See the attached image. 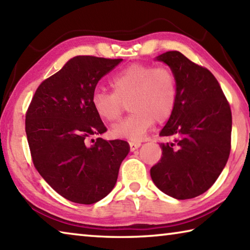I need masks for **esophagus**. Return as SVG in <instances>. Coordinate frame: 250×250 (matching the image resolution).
Returning a JSON list of instances; mask_svg holds the SVG:
<instances>
[{
	"instance_id": "esophagus-1",
	"label": "esophagus",
	"mask_w": 250,
	"mask_h": 250,
	"mask_svg": "<svg viewBox=\"0 0 250 250\" xmlns=\"http://www.w3.org/2000/svg\"><path fill=\"white\" fill-rule=\"evenodd\" d=\"M129 146H130V150L131 151H135L137 149H139L141 146L140 142H135V141H131L129 142Z\"/></svg>"
}]
</instances>
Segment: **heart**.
Masks as SVG:
<instances>
[{
	"label": "heart",
	"instance_id": "heart-1",
	"mask_svg": "<svg viewBox=\"0 0 250 250\" xmlns=\"http://www.w3.org/2000/svg\"><path fill=\"white\" fill-rule=\"evenodd\" d=\"M110 86L113 92L97 89L92 94L91 104L97 116L107 122L117 121L125 103L132 111L112 125L110 133L113 138L140 140L154 120L162 124L175 109L177 82L168 67L134 62L113 76Z\"/></svg>",
	"mask_w": 250,
	"mask_h": 250
}]
</instances>
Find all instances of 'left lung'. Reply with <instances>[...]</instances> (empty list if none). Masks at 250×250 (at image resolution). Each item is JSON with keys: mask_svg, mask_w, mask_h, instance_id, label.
Returning a JSON list of instances; mask_svg holds the SVG:
<instances>
[{"mask_svg": "<svg viewBox=\"0 0 250 250\" xmlns=\"http://www.w3.org/2000/svg\"><path fill=\"white\" fill-rule=\"evenodd\" d=\"M174 73L177 100L161 130L162 158L151 167L152 181L163 193L188 200L206 192L225 167L230 153L231 111L217 79L183 54H161Z\"/></svg>", "mask_w": 250, "mask_h": 250, "instance_id": "obj_1", "label": "left lung"}]
</instances>
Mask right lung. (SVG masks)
I'll use <instances>...</instances> for the list:
<instances>
[{
  "mask_svg": "<svg viewBox=\"0 0 250 250\" xmlns=\"http://www.w3.org/2000/svg\"><path fill=\"white\" fill-rule=\"evenodd\" d=\"M122 59L76 56L35 91L25 119L34 167L59 195L94 204L115 188L121 162L130 151L124 140L91 135L107 131L91 97L99 80Z\"/></svg>",
  "mask_w": 250,
  "mask_h": 250,
  "instance_id": "1",
  "label": "right lung"
}]
</instances>
